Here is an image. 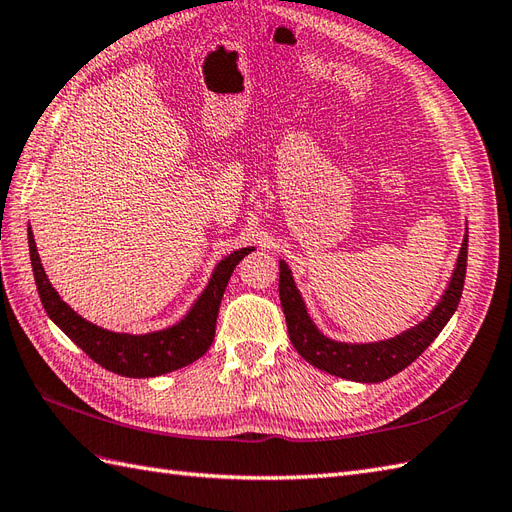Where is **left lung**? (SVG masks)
Listing matches in <instances>:
<instances>
[{
	"mask_svg": "<svg viewBox=\"0 0 512 512\" xmlns=\"http://www.w3.org/2000/svg\"><path fill=\"white\" fill-rule=\"evenodd\" d=\"M467 272V233L458 251V259L448 287L441 294L439 303L432 307L428 316L402 331L396 337L378 339V342H337V339L326 337L316 322L311 320L307 305L300 290L294 283L292 270L281 259L279 261V296L287 322V333L298 355L307 359L313 368L329 372L333 376L346 378V381L357 383H383L393 374L402 372L404 368L422 355V352L435 342V337L443 331V326L450 322L458 307V300L463 294Z\"/></svg>",
	"mask_w": 512,
	"mask_h": 512,
	"instance_id": "8db88e82",
	"label": "left lung"
}]
</instances>
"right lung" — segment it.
I'll use <instances>...</instances> for the list:
<instances>
[{"label":"right lung","instance_id":"1","mask_svg":"<svg viewBox=\"0 0 512 512\" xmlns=\"http://www.w3.org/2000/svg\"><path fill=\"white\" fill-rule=\"evenodd\" d=\"M28 244L36 290L47 316L101 368L127 378L162 376L201 359L214 342L220 300L227 290L231 272L244 255L255 251V246H246L220 259L203 294L196 298L192 309L177 324L162 331L134 335L103 329L73 311L47 279L36 251L32 227L28 229Z\"/></svg>","mask_w":512,"mask_h":512}]
</instances>
